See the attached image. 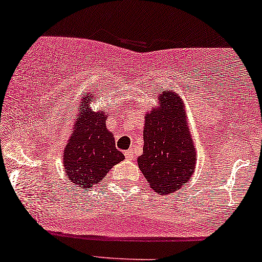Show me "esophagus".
<instances>
[{
	"mask_svg": "<svg viewBox=\"0 0 262 262\" xmlns=\"http://www.w3.org/2000/svg\"><path fill=\"white\" fill-rule=\"evenodd\" d=\"M124 156H125V158H127V160H132V157H133V151H132V150L125 151Z\"/></svg>",
	"mask_w": 262,
	"mask_h": 262,
	"instance_id": "esophagus-1",
	"label": "esophagus"
}]
</instances>
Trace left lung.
<instances>
[{"label":"left lung","mask_w":262,"mask_h":262,"mask_svg":"<svg viewBox=\"0 0 262 262\" xmlns=\"http://www.w3.org/2000/svg\"><path fill=\"white\" fill-rule=\"evenodd\" d=\"M160 107L145 117L144 148L138 164L155 192L168 194L190 180L196 155L183 101L173 92L158 97Z\"/></svg>","instance_id":"8db88e82"}]
</instances>
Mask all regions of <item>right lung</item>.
Returning <instances> with one entry per match:
<instances>
[{
    "mask_svg": "<svg viewBox=\"0 0 262 262\" xmlns=\"http://www.w3.org/2000/svg\"><path fill=\"white\" fill-rule=\"evenodd\" d=\"M92 97L87 94L82 102L74 134L64 150L66 177L78 187L91 188L100 184L102 178L115 164L124 160V155L116 148L112 134L106 129L105 115L87 110Z\"/></svg>",
    "mask_w": 262,
    "mask_h": 262,
    "instance_id": "right-lung-1",
    "label": "right lung"
}]
</instances>
